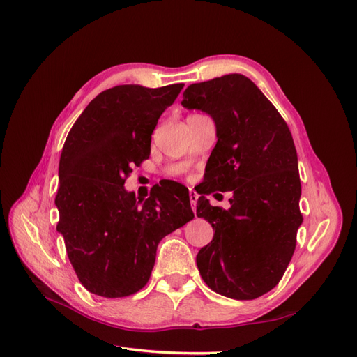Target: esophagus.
<instances>
[{"label":"esophagus","instance_id":"34e87169","mask_svg":"<svg viewBox=\"0 0 357 357\" xmlns=\"http://www.w3.org/2000/svg\"><path fill=\"white\" fill-rule=\"evenodd\" d=\"M198 198H199V195L198 193L193 190V189H190L189 190V199H190V204H192V210L195 211V208H197V202H198Z\"/></svg>","mask_w":357,"mask_h":357}]
</instances>
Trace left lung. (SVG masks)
<instances>
[{
	"label": "left lung",
	"mask_w": 357,
	"mask_h": 357,
	"mask_svg": "<svg viewBox=\"0 0 357 357\" xmlns=\"http://www.w3.org/2000/svg\"><path fill=\"white\" fill-rule=\"evenodd\" d=\"M181 105L207 113L218 143L207 162L210 189L232 190L231 208L199 197L197 215L214 236L197 255L207 286L232 299H255L282 280L302 223L294 138L284 119L243 74L193 83Z\"/></svg>",
	"instance_id": "8db88e82"
}]
</instances>
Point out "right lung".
Masks as SVG:
<instances>
[{"label": "right lung", "mask_w": 357, "mask_h": 357, "mask_svg": "<svg viewBox=\"0 0 357 357\" xmlns=\"http://www.w3.org/2000/svg\"><path fill=\"white\" fill-rule=\"evenodd\" d=\"M183 86L107 89L88 104L66 139L56 231L91 294L123 298L143 289L159 241L195 218L185 186H159L146 201L123 186L132 168L149 158L158 119Z\"/></svg>", "instance_id": "add662e5"}]
</instances>
